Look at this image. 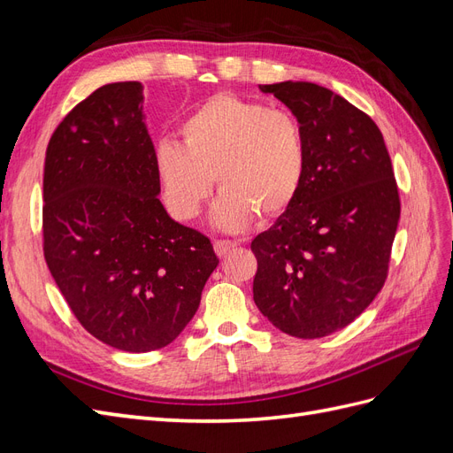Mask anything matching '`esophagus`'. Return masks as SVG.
Returning <instances> with one entry per match:
<instances>
[{
  "mask_svg": "<svg viewBox=\"0 0 453 453\" xmlns=\"http://www.w3.org/2000/svg\"><path fill=\"white\" fill-rule=\"evenodd\" d=\"M236 242H232V240H215L213 242V250H215V253L219 255V257H223V255H226L228 251H232L236 248Z\"/></svg>",
  "mask_w": 453,
  "mask_h": 453,
  "instance_id": "obj_1",
  "label": "esophagus"
}]
</instances>
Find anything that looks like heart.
<instances>
[{
  "label": "heart",
  "mask_w": 453,
  "mask_h": 453,
  "mask_svg": "<svg viewBox=\"0 0 453 453\" xmlns=\"http://www.w3.org/2000/svg\"><path fill=\"white\" fill-rule=\"evenodd\" d=\"M183 145L160 142L155 173L177 219H193L213 188L223 190L213 221L225 228L263 221L291 208L306 180L308 145L300 120L285 109L215 94L180 127Z\"/></svg>",
  "instance_id": "obj_1"
}]
</instances>
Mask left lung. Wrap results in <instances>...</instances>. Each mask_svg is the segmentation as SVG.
<instances>
[{
  "label": "left lung",
  "mask_w": 453,
  "mask_h": 453,
  "mask_svg": "<svg viewBox=\"0 0 453 453\" xmlns=\"http://www.w3.org/2000/svg\"><path fill=\"white\" fill-rule=\"evenodd\" d=\"M306 134L308 170L291 208L251 242L253 300L281 333L323 338L366 310L388 278L399 188L376 122L306 81L258 85Z\"/></svg>",
  "instance_id": "1"
}]
</instances>
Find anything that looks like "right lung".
Wrapping results in <instances>:
<instances>
[{
    "label": "right lung",
    "mask_w": 453,
    "mask_h": 453,
    "mask_svg": "<svg viewBox=\"0 0 453 453\" xmlns=\"http://www.w3.org/2000/svg\"><path fill=\"white\" fill-rule=\"evenodd\" d=\"M143 87L111 83L54 130L43 173V253L77 321L130 353L168 346L200 306L219 258L158 200Z\"/></svg>",
    "instance_id": "right-lung-1"
}]
</instances>
